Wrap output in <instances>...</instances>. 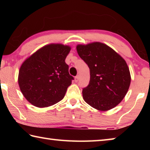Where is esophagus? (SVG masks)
<instances>
[{
  "mask_svg": "<svg viewBox=\"0 0 150 150\" xmlns=\"http://www.w3.org/2000/svg\"><path fill=\"white\" fill-rule=\"evenodd\" d=\"M79 79V76H76V77H75V82L76 83L78 82Z\"/></svg>",
  "mask_w": 150,
  "mask_h": 150,
  "instance_id": "esophagus-1",
  "label": "esophagus"
}]
</instances>
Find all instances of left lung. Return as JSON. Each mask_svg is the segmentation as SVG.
Wrapping results in <instances>:
<instances>
[{"label": "left lung", "instance_id": "left-lung-1", "mask_svg": "<svg viewBox=\"0 0 150 150\" xmlns=\"http://www.w3.org/2000/svg\"><path fill=\"white\" fill-rule=\"evenodd\" d=\"M77 51L90 69L89 83L83 89V99L98 110L115 107L122 100L130 85V70L126 61L100 42L77 45Z\"/></svg>", "mask_w": 150, "mask_h": 150}]
</instances>
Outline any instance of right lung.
Segmentation results:
<instances>
[{"mask_svg": "<svg viewBox=\"0 0 150 150\" xmlns=\"http://www.w3.org/2000/svg\"><path fill=\"white\" fill-rule=\"evenodd\" d=\"M71 47L52 44L40 48L20 68L18 85L26 99L39 108L62 100L73 78L65 60Z\"/></svg>", "mask_w": 150, "mask_h": 150, "instance_id": "1", "label": "right lung"}]
</instances>
